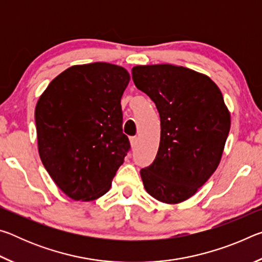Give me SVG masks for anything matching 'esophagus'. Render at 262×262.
<instances>
[{"instance_id":"1","label":"esophagus","mask_w":262,"mask_h":262,"mask_svg":"<svg viewBox=\"0 0 262 262\" xmlns=\"http://www.w3.org/2000/svg\"><path fill=\"white\" fill-rule=\"evenodd\" d=\"M137 143H139V137H137V136L130 137V145H132V148H135L136 145H137Z\"/></svg>"}]
</instances>
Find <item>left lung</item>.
Wrapping results in <instances>:
<instances>
[{
	"instance_id": "left-lung-1",
	"label": "left lung",
	"mask_w": 262,
	"mask_h": 262,
	"mask_svg": "<svg viewBox=\"0 0 262 262\" xmlns=\"http://www.w3.org/2000/svg\"><path fill=\"white\" fill-rule=\"evenodd\" d=\"M132 75L161 118L156 158L140 172L144 188L161 202H183L220 164L231 123L223 96L206 75L178 66H136Z\"/></svg>"
}]
</instances>
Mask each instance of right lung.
<instances>
[{"instance_id":"obj_1","label":"right lung","mask_w":262,"mask_h":262,"mask_svg":"<svg viewBox=\"0 0 262 262\" xmlns=\"http://www.w3.org/2000/svg\"><path fill=\"white\" fill-rule=\"evenodd\" d=\"M125 68L106 62L73 66L50 83L35 106L38 149L62 192L96 200L111 187L130 149L122 133Z\"/></svg>"}]
</instances>
